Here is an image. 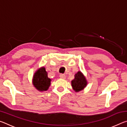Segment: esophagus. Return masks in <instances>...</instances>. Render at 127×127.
Wrapping results in <instances>:
<instances>
[{
	"mask_svg": "<svg viewBox=\"0 0 127 127\" xmlns=\"http://www.w3.org/2000/svg\"><path fill=\"white\" fill-rule=\"evenodd\" d=\"M59 77L61 79H65L66 78L65 75L64 74H60Z\"/></svg>",
	"mask_w": 127,
	"mask_h": 127,
	"instance_id": "esophagus-1",
	"label": "esophagus"
}]
</instances>
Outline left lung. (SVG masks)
<instances>
[{"label":"left lung","instance_id":"1","mask_svg":"<svg viewBox=\"0 0 127 127\" xmlns=\"http://www.w3.org/2000/svg\"><path fill=\"white\" fill-rule=\"evenodd\" d=\"M71 85L75 91L79 92L85 89L87 85V82L82 73L78 71L75 74L74 79L71 81Z\"/></svg>","mask_w":127,"mask_h":127}]
</instances>
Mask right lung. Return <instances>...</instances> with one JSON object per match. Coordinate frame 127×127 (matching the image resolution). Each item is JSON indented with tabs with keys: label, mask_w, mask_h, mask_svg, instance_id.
<instances>
[{
	"label": "right lung",
	"mask_w": 127,
	"mask_h": 127,
	"mask_svg": "<svg viewBox=\"0 0 127 127\" xmlns=\"http://www.w3.org/2000/svg\"><path fill=\"white\" fill-rule=\"evenodd\" d=\"M51 79L48 78L45 68L41 67L37 70L33 76V85L40 91L48 90L50 85Z\"/></svg>",
	"instance_id": "right-lung-1"
}]
</instances>
